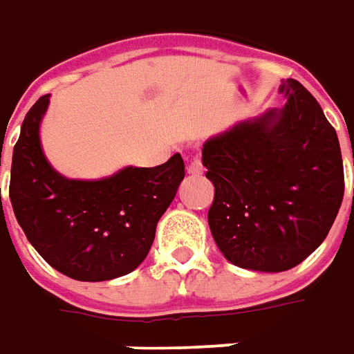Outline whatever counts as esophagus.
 <instances>
[{
    "instance_id": "34e87169",
    "label": "esophagus",
    "mask_w": 354,
    "mask_h": 354,
    "mask_svg": "<svg viewBox=\"0 0 354 354\" xmlns=\"http://www.w3.org/2000/svg\"><path fill=\"white\" fill-rule=\"evenodd\" d=\"M189 173H192V175H202V173H204V165H202V162H200V158L198 156H194L190 160Z\"/></svg>"
}]
</instances>
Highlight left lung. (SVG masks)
Masks as SVG:
<instances>
[{"label": "left lung", "mask_w": 354, "mask_h": 354, "mask_svg": "<svg viewBox=\"0 0 354 354\" xmlns=\"http://www.w3.org/2000/svg\"><path fill=\"white\" fill-rule=\"evenodd\" d=\"M286 104L232 125L202 149L215 187L213 240L236 267L282 272L324 242L342 207L345 179L337 133L297 80Z\"/></svg>", "instance_id": "obj_1"}]
</instances>
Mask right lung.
I'll return each mask as SVG.
<instances>
[{
  "label": "right lung",
  "mask_w": 354,
  "mask_h": 354,
  "mask_svg": "<svg viewBox=\"0 0 354 354\" xmlns=\"http://www.w3.org/2000/svg\"><path fill=\"white\" fill-rule=\"evenodd\" d=\"M49 95L28 110L12 149V212L28 242L62 274L102 282L135 270L185 177L181 154L156 167H124L110 177L66 179L47 162L39 124Z\"/></svg>",
  "instance_id": "right-lung-1"
}]
</instances>
